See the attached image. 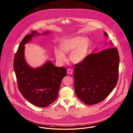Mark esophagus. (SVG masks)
Here are the masks:
<instances>
[{"label": "esophagus", "mask_w": 133, "mask_h": 133, "mask_svg": "<svg viewBox=\"0 0 133 133\" xmlns=\"http://www.w3.org/2000/svg\"><path fill=\"white\" fill-rule=\"evenodd\" d=\"M67 73L69 75L72 74L73 73V70L71 69H68L67 70Z\"/></svg>", "instance_id": "obj_1"}]
</instances>
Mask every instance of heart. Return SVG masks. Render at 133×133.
<instances>
[{
	"instance_id": "obj_1",
	"label": "heart",
	"mask_w": 133,
	"mask_h": 133,
	"mask_svg": "<svg viewBox=\"0 0 133 133\" xmlns=\"http://www.w3.org/2000/svg\"><path fill=\"white\" fill-rule=\"evenodd\" d=\"M91 41L87 37L76 36L62 40L60 43V48L55 50L57 60L60 62L66 60L65 53H69L70 60L74 64H80L87 58L90 48Z\"/></svg>"
}]
</instances>
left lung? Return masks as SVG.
<instances>
[{
  "instance_id": "left-lung-1",
  "label": "left lung",
  "mask_w": 133,
  "mask_h": 133,
  "mask_svg": "<svg viewBox=\"0 0 133 133\" xmlns=\"http://www.w3.org/2000/svg\"><path fill=\"white\" fill-rule=\"evenodd\" d=\"M104 35L108 36L105 32ZM119 61L117 48H112L90 54L84 62L75 65V90L81 101L94 105L111 92L117 85Z\"/></svg>"
}]
</instances>
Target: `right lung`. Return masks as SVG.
<instances>
[{"label":"right lung","instance_id":"add662e5","mask_svg":"<svg viewBox=\"0 0 133 133\" xmlns=\"http://www.w3.org/2000/svg\"><path fill=\"white\" fill-rule=\"evenodd\" d=\"M49 33L48 31L41 34L34 31L27 35L19 44L14 59V70L19 90L28 101L39 107L48 106L56 99L61 81L67 73L64 67H57L50 61L34 68L25 60V45L34 37Z\"/></svg>","mask_w":133,"mask_h":133}]
</instances>
